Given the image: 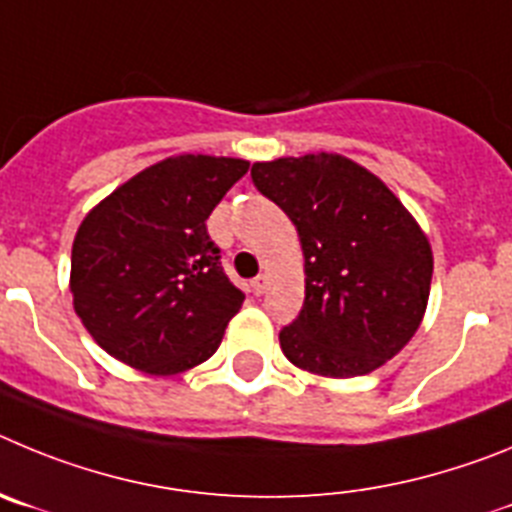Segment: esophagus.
<instances>
[{
	"label": "esophagus",
	"mask_w": 512,
	"mask_h": 512,
	"mask_svg": "<svg viewBox=\"0 0 512 512\" xmlns=\"http://www.w3.org/2000/svg\"><path fill=\"white\" fill-rule=\"evenodd\" d=\"M265 288H267V278L265 275H257V278L252 280V293H255V296H262Z\"/></svg>",
	"instance_id": "1"
}]
</instances>
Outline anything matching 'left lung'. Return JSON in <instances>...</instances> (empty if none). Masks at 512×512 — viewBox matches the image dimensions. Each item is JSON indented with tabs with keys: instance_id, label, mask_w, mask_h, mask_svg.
<instances>
[{
	"instance_id": "8db88e82",
	"label": "left lung",
	"mask_w": 512,
	"mask_h": 512,
	"mask_svg": "<svg viewBox=\"0 0 512 512\" xmlns=\"http://www.w3.org/2000/svg\"><path fill=\"white\" fill-rule=\"evenodd\" d=\"M252 181L301 239L306 301L280 331L285 357L321 377L367 375L393 359L421 326L434 273L411 211L336 153L255 163Z\"/></svg>"
}]
</instances>
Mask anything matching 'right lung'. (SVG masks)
<instances>
[{"instance_id":"add662e5","label":"right lung","mask_w":512,"mask_h":512,"mask_svg":"<svg viewBox=\"0 0 512 512\" xmlns=\"http://www.w3.org/2000/svg\"><path fill=\"white\" fill-rule=\"evenodd\" d=\"M247 168L173 155L84 216L71 250L73 308L104 352L147 375H178L219 349L245 293L224 275L206 219Z\"/></svg>"}]
</instances>
